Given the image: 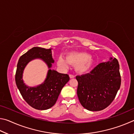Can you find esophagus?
Masks as SVG:
<instances>
[{"label": "esophagus", "instance_id": "34e87169", "mask_svg": "<svg viewBox=\"0 0 134 134\" xmlns=\"http://www.w3.org/2000/svg\"><path fill=\"white\" fill-rule=\"evenodd\" d=\"M74 76L73 74H70V79H72V78H74Z\"/></svg>", "mask_w": 134, "mask_h": 134}]
</instances>
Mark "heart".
<instances>
[{"label": "heart", "instance_id": "heart-1", "mask_svg": "<svg viewBox=\"0 0 134 134\" xmlns=\"http://www.w3.org/2000/svg\"><path fill=\"white\" fill-rule=\"evenodd\" d=\"M59 66L67 69L70 64L76 65V70L80 73H85L91 69L93 60L88 53L84 52H71L66 55L65 58L60 57L57 60Z\"/></svg>", "mask_w": 134, "mask_h": 134}]
</instances>
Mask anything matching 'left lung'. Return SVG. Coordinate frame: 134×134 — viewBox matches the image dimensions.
Segmentation results:
<instances>
[{
  "label": "left lung",
  "mask_w": 134,
  "mask_h": 134,
  "mask_svg": "<svg viewBox=\"0 0 134 134\" xmlns=\"http://www.w3.org/2000/svg\"><path fill=\"white\" fill-rule=\"evenodd\" d=\"M77 93L81 105L90 111L107 108L114 100L121 83L116 58L100 63L90 72L76 76Z\"/></svg>",
  "instance_id": "left-lung-1"
}]
</instances>
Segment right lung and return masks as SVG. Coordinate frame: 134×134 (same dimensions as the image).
<instances>
[{
  "mask_svg": "<svg viewBox=\"0 0 134 134\" xmlns=\"http://www.w3.org/2000/svg\"><path fill=\"white\" fill-rule=\"evenodd\" d=\"M35 58L42 59L48 65V69H50L52 63L54 62L51 49L33 47L19 58L15 81L22 97L29 105L38 110H46L55 105L63 87L69 81L70 77L67 74L49 69L44 83L36 87H28L24 83L22 74L27 64Z\"/></svg>",
  "mask_w": 134,
  "mask_h": 134,
  "instance_id": "right-lung-1",
  "label": "right lung"
}]
</instances>
